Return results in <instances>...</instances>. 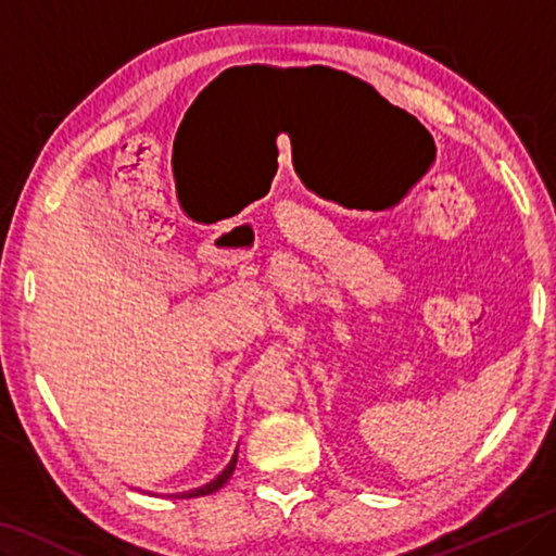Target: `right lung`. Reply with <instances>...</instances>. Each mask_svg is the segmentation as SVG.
Masks as SVG:
<instances>
[{
    "mask_svg": "<svg viewBox=\"0 0 556 556\" xmlns=\"http://www.w3.org/2000/svg\"><path fill=\"white\" fill-rule=\"evenodd\" d=\"M235 465H237V453H235V457L230 460V465H227V470L219 475L217 480H213L210 484H205V488H200V490H192V492H188V495H182V497H200V495H213V492H217L219 488H223V484L232 478V472H235Z\"/></svg>",
    "mask_w": 556,
    "mask_h": 556,
    "instance_id": "add662e5",
    "label": "right lung"
}]
</instances>
